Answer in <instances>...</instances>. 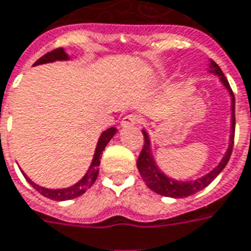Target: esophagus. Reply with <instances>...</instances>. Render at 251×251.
I'll list each match as a JSON object with an SVG mask.
<instances>
[{
    "instance_id": "obj_1",
    "label": "esophagus",
    "mask_w": 251,
    "mask_h": 251,
    "mask_svg": "<svg viewBox=\"0 0 251 251\" xmlns=\"http://www.w3.org/2000/svg\"><path fill=\"white\" fill-rule=\"evenodd\" d=\"M140 121H141V119H140L139 115L130 114V115H126L125 118L121 121V126H122V127H129V126L139 125Z\"/></svg>"
}]
</instances>
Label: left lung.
<instances>
[{"label":"left lung","instance_id":"1","mask_svg":"<svg viewBox=\"0 0 251 251\" xmlns=\"http://www.w3.org/2000/svg\"><path fill=\"white\" fill-rule=\"evenodd\" d=\"M209 67H210L209 73L216 74V75L219 76L221 83L226 86V90L231 95V111L232 112H231L229 146H228V150H226V155L223 156L221 162L211 170L210 173L202 176L201 178H197V180L177 181V180H173V178H170L166 175H163L161 170H159V168L156 166V163L154 161V156H152V151H151V141H150V137H148V133L146 130H143V134H144V146H143V150H141V152L139 155V159H137V169H139L143 180L148 185V188H151V190L155 191L156 194H159L162 197L185 198L190 197V195H194V194H197L199 191H202L223 172V169L226 168V163L229 161V158H231V154H232L233 137H235V96H233V92L231 89L228 81H226V75L223 74V71L217 66V63L210 60Z\"/></svg>","mask_w":251,"mask_h":251}]
</instances>
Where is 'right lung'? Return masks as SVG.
I'll return each instance as SVG.
<instances>
[{
  "label": "right lung",
  "instance_id": "obj_1",
  "mask_svg": "<svg viewBox=\"0 0 251 251\" xmlns=\"http://www.w3.org/2000/svg\"><path fill=\"white\" fill-rule=\"evenodd\" d=\"M68 59H70V57H68V54L64 52V49H63V48H59V49H54L52 52H48L47 54H44L41 59H38V60L34 63V66L45 64V63H52V61L56 60H68ZM115 133H117V127H110V129H107V130H104V132L101 133L100 139L97 141L96 151H95L93 159H92V163H90L86 175L83 176L82 178H81L76 184H74V185H71V187H68V188H60V190H49V188L40 187L38 184H35L34 181H31V180L23 173L25 177V180L31 184L32 187L38 191L41 195H44V197L48 198V199H52V201H68V199L78 198L79 195H82L83 192L96 181L97 175H99V166H100L101 154H103L105 146H107L108 141L114 137Z\"/></svg>",
  "mask_w": 251,
  "mask_h": 251
}]
</instances>
